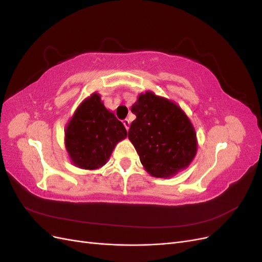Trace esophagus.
I'll list each match as a JSON object with an SVG mask.
<instances>
[{
  "mask_svg": "<svg viewBox=\"0 0 262 262\" xmlns=\"http://www.w3.org/2000/svg\"><path fill=\"white\" fill-rule=\"evenodd\" d=\"M122 122H123V124H124V126H125V129L129 130V128H130V121L128 120V119H124V120H123Z\"/></svg>",
  "mask_w": 262,
  "mask_h": 262,
  "instance_id": "34e87169",
  "label": "esophagus"
}]
</instances>
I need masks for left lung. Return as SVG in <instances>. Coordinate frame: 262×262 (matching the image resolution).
<instances>
[{"label":"left lung","mask_w":262,"mask_h":262,"mask_svg":"<svg viewBox=\"0 0 262 262\" xmlns=\"http://www.w3.org/2000/svg\"><path fill=\"white\" fill-rule=\"evenodd\" d=\"M131 112L137 119L128 138L150 176L171 178L189 167L198 140L192 122L180 106L147 91L139 95Z\"/></svg>","instance_id":"1"}]
</instances>
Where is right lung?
Masks as SVG:
<instances>
[{"label":"right lung","mask_w":262,"mask_h":262,"mask_svg":"<svg viewBox=\"0 0 262 262\" xmlns=\"http://www.w3.org/2000/svg\"><path fill=\"white\" fill-rule=\"evenodd\" d=\"M126 138V130L94 92L85 98L64 130V145L71 162L81 169L95 170L107 164L119 142Z\"/></svg>","instance_id":"add662e5"}]
</instances>
